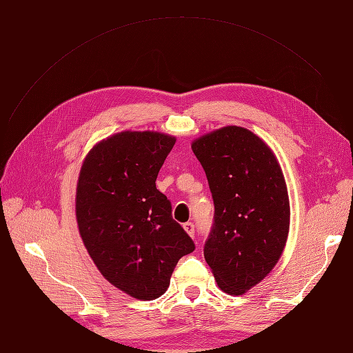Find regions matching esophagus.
<instances>
[{
  "label": "esophagus",
  "instance_id": "1",
  "mask_svg": "<svg viewBox=\"0 0 353 353\" xmlns=\"http://www.w3.org/2000/svg\"><path fill=\"white\" fill-rule=\"evenodd\" d=\"M184 230L188 232L190 237H194L196 230H194V223L193 222H185L184 223Z\"/></svg>",
  "mask_w": 353,
  "mask_h": 353
}]
</instances>
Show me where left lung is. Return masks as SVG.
<instances>
[{
  "instance_id": "left-lung-1",
  "label": "left lung",
  "mask_w": 353,
  "mask_h": 353,
  "mask_svg": "<svg viewBox=\"0 0 353 353\" xmlns=\"http://www.w3.org/2000/svg\"><path fill=\"white\" fill-rule=\"evenodd\" d=\"M215 205L205 259L225 293L239 296L279 262L290 225L281 168L259 137L225 126L191 145Z\"/></svg>"
}]
</instances>
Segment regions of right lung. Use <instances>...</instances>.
Masks as SVG:
<instances>
[{
	"mask_svg": "<svg viewBox=\"0 0 353 353\" xmlns=\"http://www.w3.org/2000/svg\"><path fill=\"white\" fill-rule=\"evenodd\" d=\"M175 137L121 132L88 153L77 188V219L94 263L108 281L140 301L169 287L178 261L196 249L172 218L156 178Z\"/></svg>",
	"mask_w": 353,
	"mask_h": 353,
	"instance_id": "1",
	"label": "right lung"
}]
</instances>
